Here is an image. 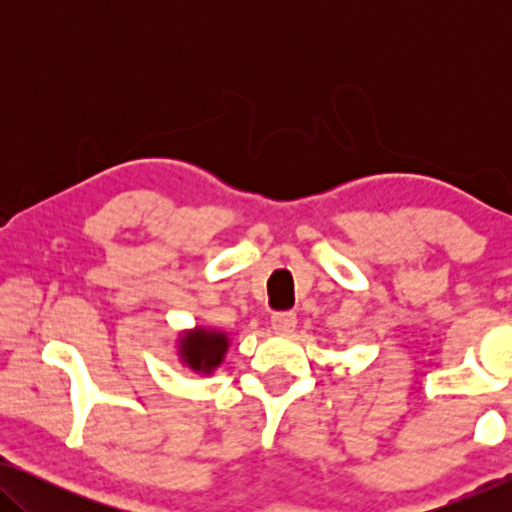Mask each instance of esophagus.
<instances>
[{
	"mask_svg": "<svg viewBox=\"0 0 512 512\" xmlns=\"http://www.w3.org/2000/svg\"><path fill=\"white\" fill-rule=\"evenodd\" d=\"M270 326H272V331L279 333V335L291 333L293 328H296V314H293V312H277V314H272Z\"/></svg>",
	"mask_w": 512,
	"mask_h": 512,
	"instance_id": "obj_1",
	"label": "esophagus"
}]
</instances>
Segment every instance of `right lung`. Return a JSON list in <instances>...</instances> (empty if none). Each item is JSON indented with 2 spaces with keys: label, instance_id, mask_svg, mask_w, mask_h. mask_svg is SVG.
<instances>
[{
  "label": "right lung",
  "instance_id": "obj_1",
  "mask_svg": "<svg viewBox=\"0 0 512 512\" xmlns=\"http://www.w3.org/2000/svg\"><path fill=\"white\" fill-rule=\"evenodd\" d=\"M230 347V335L219 328L193 326L177 335V359L198 375H214Z\"/></svg>",
  "mask_w": 512,
  "mask_h": 512
}]
</instances>
